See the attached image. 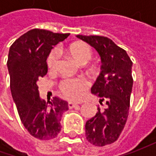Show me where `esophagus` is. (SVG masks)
<instances>
[{
	"label": "esophagus",
	"instance_id": "1",
	"mask_svg": "<svg viewBox=\"0 0 156 156\" xmlns=\"http://www.w3.org/2000/svg\"><path fill=\"white\" fill-rule=\"evenodd\" d=\"M75 107H78V104L77 103H75V102H72V101H69V108H74Z\"/></svg>",
	"mask_w": 156,
	"mask_h": 156
}]
</instances>
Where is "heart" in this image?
I'll return each instance as SVG.
<instances>
[{
    "label": "heart",
    "mask_w": 156,
    "mask_h": 156,
    "mask_svg": "<svg viewBox=\"0 0 156 156\" xmlns=\"http://www.w3.org/2000/svg\"><path fill=\"white\" fill-rule=\"evenodd\" d=\"M69 55L75 60L76 63L83 66L86 65L93 56V50L86 43L83 42H76L69 46ZM58 58L59 54L57 50H52L48 55L47 59V64L49 70H55L58 65ZM88 83L83 78L79 79H67L62 81L60 84L61 92L65 97L70 100H78L81 98L84 91L87 89Z\"/></svg>",
    "instance_id": "obj_1"
}]
</instances>
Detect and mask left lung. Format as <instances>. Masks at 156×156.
Listing matches in <instances>:
<instances>
[{"instance_id": "obj_1", "label": "left lung", "mask_w": 156, "mask_h": 156, "mask_svg": "<svg viewBox=\"0 0 156 156\" xmlns=\"http://www.w3.org/2000/svg\"><path fill=\"white\" fill-rule=\"evenodd\" d=\"M99 53L101 71L91 87L100 104L95 115L85 125L86 138L91 144L103 147L116 141L122 132L129 113L133 87V62L127 52L109 38L100 35H76Z\"/></svg>"}]
</instances>
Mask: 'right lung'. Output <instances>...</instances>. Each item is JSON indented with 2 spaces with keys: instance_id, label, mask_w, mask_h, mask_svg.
<instances>
[{
  "instance_id": "obj_1",
  "label": "right lung",
  "mask_w": 156,
  "mask_h": 156,
  "mask_svg": "<svg viewBox=\"0 0 156 156\" xmlns=\"http://www.w3.org/2000/svg\"><path fill=\"white\" fill-rule=\"evenodd\" d=\"M69 34L34 28L11 45L8 58L10 89L22 124L40 140H51L61 132V118L69 109L66 101L55 96L46 102L40 98L37 81L48 73L47 58L53 46Z\"/></svg>"
}]
</instances>
